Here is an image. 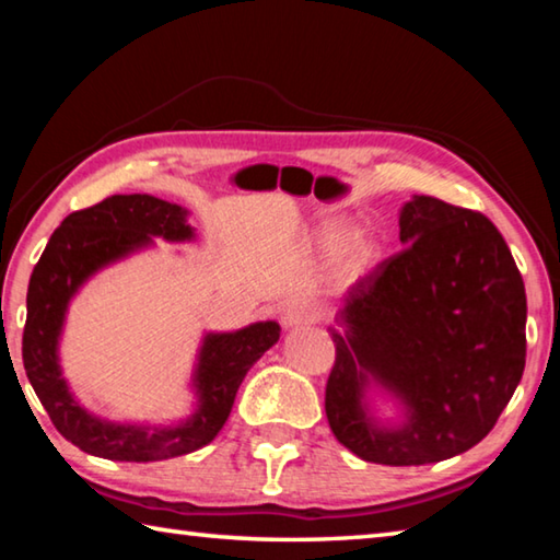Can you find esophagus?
Instances as JSON below:
<instances>
[{
  "instance_id": "1",
  "label": "esophagus",
  "mask_w": 560,
  "mask_h": 560,
  "mask_svg": "<svg viewBox=\"0 0 560 560\" xmlns=\"http://www.w3.org/2000/svg\"><path fill=\"white\" fill-rule=\"evenodd\" d=\"M316 320H318V311L306 301H289L287 306L281 308V324L287 328L316 324Z\"/></svg>"
}]
</instances>
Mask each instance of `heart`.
Instances as JSON below:
<instances>
[{"instance_id":"heart-1","label":"heart","mask_w":560,"mask_h":560,"mask_svg":"<svg viewBox=\"0 0 560 560\" xmlns=\"http://www.w3.org/2000/svg\"><path fill=\"white\" fill-rule=\"evenodd\" d=\"M360 252H363V246H360V242L350 244V252H348V257H350V259H355V257H360Z\"/></svg>"}]
</instances>
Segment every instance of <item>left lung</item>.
Returning <instances> with one entry per match:
<instances>
[{
  "label": "left lung",
  "mask_w": 560,
  "mask_h": 560,
  "mask_svg": "<svg viewBox=\"0 0 560 560\" xmlns=\"http://www.w3.org/2000/svg\"><path fill=\"white\" fill-rule=\"evenodd\" d=\"M393 257L348 289L334 334L326 417L360 459L410 467L471 450L494 428L526 365V291L504 236L485 214L417 195ZM411 407L377 431L359 397L366 375Z\"/></svg>",
  "instance_id": "8db88e82"
}]
</instances>
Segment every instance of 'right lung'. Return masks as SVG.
<instances>
[{"mask_svg":"<svg viewBox=\"0 0 560 560\" xmlns=\"http://www.w3.org/2000/svg\"><path fill=\"white\" fill-rule=\"evenodd\" d=\"M150 236L189 240L192 230L185 224L183 207L153 195H110L86 210L71 212L61 226H56L26 291L22 338L26 377L54 428L93 457L158 462L205 447L224 428L246 371L277 343L281 334L279 324L267 320L236 334L207 336L195 377L200 407L177 428H126L91 417L73 402L56 360L66 306L93 271L148 244Z\"/></svg>","mask_w":560,"mask_h":560,"instance_id":"right-lung-1","label":"right lung"}]
</instances>
